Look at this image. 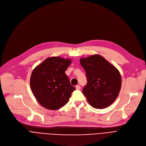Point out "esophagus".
I'll return each mask as SVG.
<instances>
[{
	"label": "esophagus",
	"mask_w": 146,
	"mask_h": 146,
	"mask_svg": "<svg viewBox=\"0 0 146 146\" xmlns=\"http://www.w3.org/2000/svg\"><path fill=\"white\" fill-rule=\"evenodd\" d=\"M76 90H80L81 89V87H80L79 85H77V86H76Z\"/></svg>",
	"instance_id": "1"
}]
</instances>
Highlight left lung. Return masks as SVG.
Wrapping results in <instances>:
<instances>
[{
    "label": "left lung",
    "instance_id": "1",
    "mask_svg": "<svg viewBox=\"0 0 146 146\" xmlns=\"http://www.w3.org/2000/svg\"><path fill=\"white\" fill-rule=\"evenodd\" d=\"M80 61L87 79L83 94L93 108H108L117 99L121 90V77L119 71L98 54L81 58Z\"/></svg>",
    "mask_w": 146,
    "mask_h": 146
}]
</instances>
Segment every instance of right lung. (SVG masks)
I'll return each instance as SVG.
<instances>
[{"label": "right lung", "instance_id": "obj_1", "mask_svg": "<svg viewBox=\"0 0 146 146\" xmlns=\"http://www.w3.org/2000/svg\"><path fill=\"white\" fill-rule=\"evenodd\" d=\"M71 62L69 59L50 57L33 70L30 78L31 88L37 102L44 108L55 110L68 102L76 90L65 74Z\"/></svg>", "mask_w": 146, "mask_h": 146}]
</instances>
